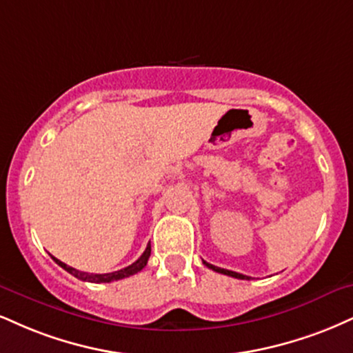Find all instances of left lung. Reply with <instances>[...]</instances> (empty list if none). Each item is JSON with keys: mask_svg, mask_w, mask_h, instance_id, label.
Returning <instances> with one entry per match:
<instances>
[{"mask_svg": "<svg viewBox=\"0 0 353 353\" xmlns=\"http://www.w3.org/2000/svg\"><path fill=\"white\" fill-rule=\"evenodd\" d=\"M203 265L207 266V268L217 271V273H222V274H227V276H232V278H236V279H250V276H245V274H240V273H235V271H230V270H223V268H219V266H214L210 265V263L203 261Z\"/></svg>", "mask_w": 353, "mask_h": 353, "instance_id": "obj_1", "label": "left lung"}]
</instances>
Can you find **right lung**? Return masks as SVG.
Masks as SVG:
<instances>
[{"label":"right lung","instance_id":"add662e5","mask_svg":"<svg viewBox=\"0 0 353 353\" xmlns=\"http://www.w3.org/2000/svg\"><path fill=\"white\" fill-rule=\"evenodd\" d=\"M150 254H151V245L148 243L146 250H144V253L141 256L136 260L133 265L126 266V268L123 270H118V271H113V273H107V274H93V273H85V271H79L75 268H72V266L65 265V263H62L61 260H57V258L52 256V260L57 263L61 268H63L67 271V273H70L72 276H75L77 279H82V281H88V283H112V281H118V279H123V278H128V276H133L136 273H139L144 266H146L148 260H150Z\"/></svg>","mask_w":353,"mask_h":353}]
</instances>
